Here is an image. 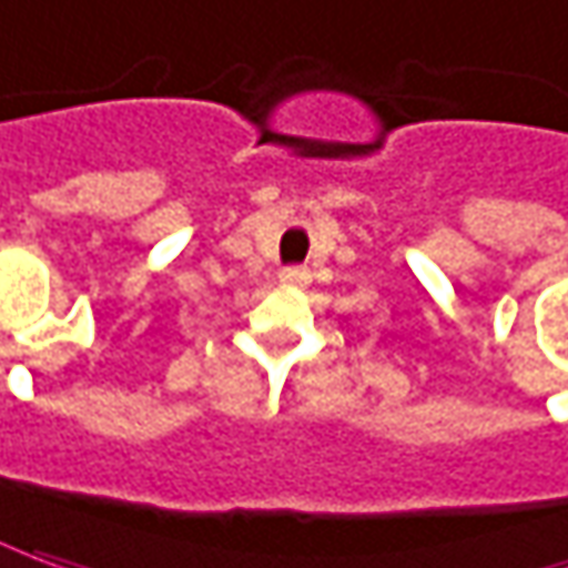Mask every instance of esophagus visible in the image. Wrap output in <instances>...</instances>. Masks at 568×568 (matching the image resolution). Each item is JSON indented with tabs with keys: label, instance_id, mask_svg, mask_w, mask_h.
<instances>
[{
	"label": "esophagus",
	"instance_id": "obj_1",
	"mask_svg": "<svg viewBox=\"0 0 568 568\" xmlns=\"http://www.w3.org/2000/svg\"><path fill=\"white\" fill-rule=\"evenodd\" d=\"M280 283L283 285H307L311 283V273L304 267H285L283 273H280Z\"/></svg>",
	"mask_w": 568,
	"mask_h": 568
}]
</instances>
